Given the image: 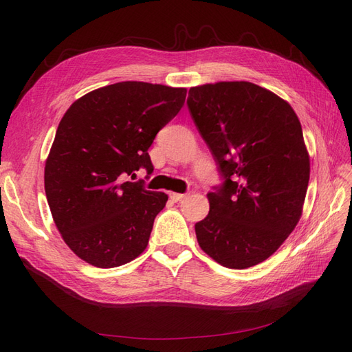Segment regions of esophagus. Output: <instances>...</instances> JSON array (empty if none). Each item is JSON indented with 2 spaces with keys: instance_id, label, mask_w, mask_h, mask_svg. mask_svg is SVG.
<instances>
[{
  "instance_id": "1",
  "label": "esophagus",
  "mask_w": 352,
  "mask_h": 352,
  "mask_svg": "<svg viewBox=\"0 0 352 352\" xmlns=\"http://www.w3.org/2000/svg\"><path fill=\"white\" fill-rule=\"evenodd\" d=\"M170 198H172V201L177 202V201H182L186 198V194H177V192H170Z\"/></svg>"
}]
</instances>
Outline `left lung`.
<instances>
[{"label": "left lung", "mask_w": 352, "mask_h": 352, "mask_svg": "<svg viewBox=\"0 0 352 352\" xmlns=\"http://www.w3.org/2000/svg\"><path fill=\"white\" fill-rule=\"evenodd\" d=\"M188 109L225 179L195 225L201 250L229 269L267 260L300 221L310 179L289 102L251 82L189 89Z\"/></svg>", "instance_id": "1"}]
</instances>
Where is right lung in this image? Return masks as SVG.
Listing matches in <instances>:
<instances>
[{"instance_id":"1","label":"right lung","mask_w":352,"mask_h":352,"mask_svg":"<svg viewBox=\"0 0 352 352\" xmlns=\"http://www.w3.org/2000/svg\"><path fill=\"white\" fill-rule=\"evenodd\" d=\"M186 88L119 82L88 92L63 116L45 162V194L67 247L95 267H119L141 255L164 192L129 182L158 131L184 107Z\"/></svg>"}]
</instances>
